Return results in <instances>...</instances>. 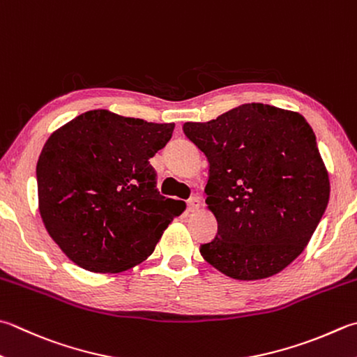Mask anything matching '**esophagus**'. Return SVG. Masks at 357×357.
<instances>
[{"label": "esophagus", "mask_w": 357, "mask_h": 357, "mask_svg": "<svg viewBox=\"0 0 357 357\" xmlns=\"http://www.w3.org/2000/svg\"><path fill=\"white\" fill-rule=\"evenodd\" d=\"M199 206H200V200H199L197 197H191L190 200L186 202V208H188V211H196Z\"/></svg>", "instance_id": "obj_1"}]
</instances>
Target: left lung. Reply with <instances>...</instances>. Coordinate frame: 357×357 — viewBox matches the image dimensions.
<instances>
[{
    "label": "left lung",
    "instance_id": "obj_1",
    "mask_svg": "<svg viewBox=\"0 0 357 357\" xmlns=\"http://www.w3.org/2000/svg\"><path fill=\"white\" fill-rule=\"evenodd\" d=\"M185 135L210 163L206 205L218 234L204 259L234 280H262L305 250L329 200L317 141L297 112L244 104L208 123H185Z\"/></svg>",
    "mask_w": 357,
    "mask_h": 357
}]
</instances>
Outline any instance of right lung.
Returning <instances> with one entry per match:
<instances>
[{
  "label": "right lung",
  "mask_w": 357,
  "mask_h": 357,
  "mask_svg": "<svg viewBox=\"0 0 357 357\" xmlns=\"http://www.w3.org/2000/svg\"><path fill=\"white\" fill-rule=\"evenodd\" d=\"M174 127L90 110L46 141L37 161L40 216L74 264L127 271L149 257L185 210L183 202L160 196L149 163Z\"/></svg>",
  "instance_id": "1"
}]
</instances>
